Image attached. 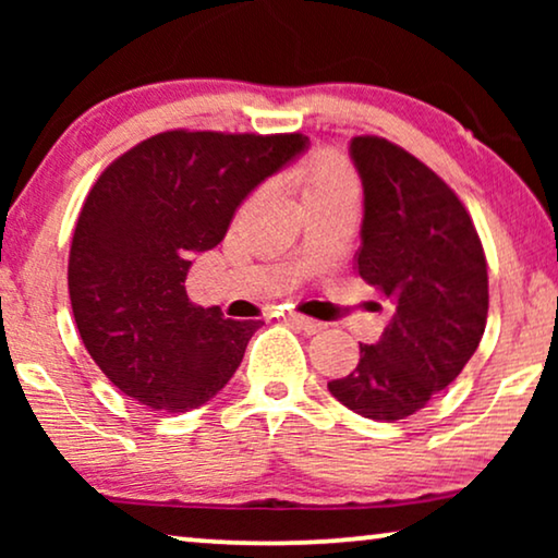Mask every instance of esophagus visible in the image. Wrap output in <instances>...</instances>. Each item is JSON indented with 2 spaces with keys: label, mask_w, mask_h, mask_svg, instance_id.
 I'll use <instances>...</instances> for the list:
<instances>
[{
  "label": "esophagus",
  "mask_w": 558,
  "mask_h": 558,
  "mask_svg": "<svg viewBox=\"0 0 558 558\" xmlns=\"http://www.w3.org/2000/svg\"><path fill=\"white\" fill-rule=\"evenodd\" d=\"M287 319H289V323H292V325L300 327V330L307 332V335H315V332H323V330H325V323H317V319H310V317H304V315H296V312H289Z\"/></svg>",
  "instance_id": "1"
}]
</instances>
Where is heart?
I'll use <instances>...</instances> for the list:
<instances>
[{
    "label": "heart",
    "mask_w": 558,
    "mask_h": 558,
    "mask_svg": "<svg viewBox=\"0 0 558 558\" xmlns=\"http://www.w3.org/2000/svg\"><path fill=\"white\" fill-rule=\"evenodd\" d=\"M304 203L323 201V197L355 193V178L350 167L335 155L315 157L312 162L304 165L300 172Z\"/></svg>",
    "instance_id": "heart-1"
}]
</instances>
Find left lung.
I'll list each match as a JSON object with an SVG mask.
<instances>
[{"label": "left lung", "mask_w": 558, "mask_h": 558, "mask_svg": "<svg viewBox=\"0 0 558 558\" xmlns=\"http://www.w3.org/2000/svg\"><path fill=\"white\" fill-rule=\"evenodd\" d=\"M363 182L357 274L384 294L388 325L361 345L353 373L327 384L342 407L376 422L424 409L460 376L487 323V264L449 185L407 149L353 136Z\"/></svg>", "instance_id": "8db88e82"}]
</instances>
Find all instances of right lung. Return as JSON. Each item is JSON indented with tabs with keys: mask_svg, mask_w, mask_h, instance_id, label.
Instances as JSON below:
<instances>
[{
	"mask_svg": "<svg viewBox=\"0 0 558 558\" xmlns=\"http://www.w3.org/2000/svg\"><path fill=\"white\" fill-rule=\"evenodd\" d=\"M307 147L302 134L178 129L106 167L75 223L68 292L83 345L121 393L182 414L233 378L262 323L195 307L187 271L223 241L239 205Z\"/></svg>",
	"mask_w": 558,
	"mask_h": 558,
	"instance_id": "obj_1",
	"label": "right lung"
}]
</instances>
